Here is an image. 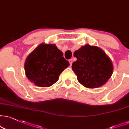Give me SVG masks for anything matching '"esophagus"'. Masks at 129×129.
Instances as JSON below:
<instances>
[{
  "label": "esophagus",
  "mask_w": 129,
  "mask_h": 129,
  "mask_svg": "<svg viewBox=\"0 0 129 129\" xmlns=\"http://www.w3.org/2000/svg\"><path fill=\"white\" fill-rule=\"evenodd\" d=\"M69 63H70V66H72V62H73V61H72V59H69Z\"/></svg>",
  "instance_id": "esophagus-1"
}]
</instances>
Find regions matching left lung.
<instances>
[{"label":"left lung","mask_w":129,"mask_h":129,"mask_svg":"<svg viewBox=\"0 0 129 129\" xmlns=\"http://www.w3.org/2000/svg\"><path fill=\"white\" fill-rule=\"evenodd\" d=\"M77 60L72 63V70L84 87L98 88L105 84L112 74L111 60L101 48L87 44L75 51Z\"/></svg>","instance_id":"obj_1"}]
</instances>
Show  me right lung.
<instances>
[{"instance_id": "obj_1", "label": "right lung", "mask_w": 129, "mask_h": 129, "mask_svg": "<svg viewBox=\"0 0 129 129\" xmlns=\"http://www.w3.org/2000/svg\"><path fill=\"white\" fill-rule=\"evenodd\" d=\"M69 66L55 44H42L30 54L25 62V72L31 82L41 87H50Z\"/></svg>"}]
</instances>
